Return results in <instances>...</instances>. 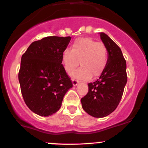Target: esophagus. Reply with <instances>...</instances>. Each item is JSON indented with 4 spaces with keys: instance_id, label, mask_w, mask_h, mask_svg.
Returning <instances> with one entry per match:
<instances>
[{
    "instance_id": "obj_1",
    "label": "esophagus",
    "mask_w": 148,
    "mask_h": 148,
    "mask_svg": "<svg viewBox=\"0 0 148 148\" xmlns=\"http://www.w3.org/2000/svg\"><path fill=\"white\" fill-rule=\"evenodd\" d=\"M78 82H79V81H78L77 79H73V84L74 86H75L78 85Z\"/></svg>"
}]
</instances>
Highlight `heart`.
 <instances>
[{"instance_id":"obj_1","label":"heart","mask_w":148,"mask_h":148,"mask_svg":"<svg viewBox=\"0 0 148 148\" xmlns=\"http://www.w3.org/2000/svg\"><path fill=\"white\" fill-rule=\"evenodd\" d=\"M80 64L81 67L73 75L80 79L97 78L103 73L108 61V50L102 42L91 38H77L71 50L65 49L62 54V63L66 73H71Z\"/></svg>"}]
</instances>
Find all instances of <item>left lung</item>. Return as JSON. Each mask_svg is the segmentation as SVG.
<instances>
[{
	"instance_id": "1",
	"label": "left lung",
	"mask_w": 148,
	"mask_h": 148,
	"mask_svg": "<svg viewBox=\"0 0 148 148\" xmlns=\"http://www.w3.org/2000/svg\"><path fill=\"white\" fill-rule=\"evenodd\" d=\"M102 41L108 52L106 67L99 78L88 83V91L81 98L82 108L90 115L103 118L119 105L127 82L126 62L120 47L108 35L100 33Z\"/></svg>"
}]
</instances>
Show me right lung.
<instances>
[{"label":"right lung","instance_id":"add662e5","mask_svg":"<svg viewBox=\"0 0 148 148\" xmlns=\"http://www.w3.org/2000/svg\"><path fill=\"white\" fill-rule=\"evenodd\" d=\"M71 38L48 36L33 42L22 54L19 71L24 101L40 116L59 110L73 82L62 64V54Z\"/></svg>","mask_w":148,"mask_h":148}]
</instances>
